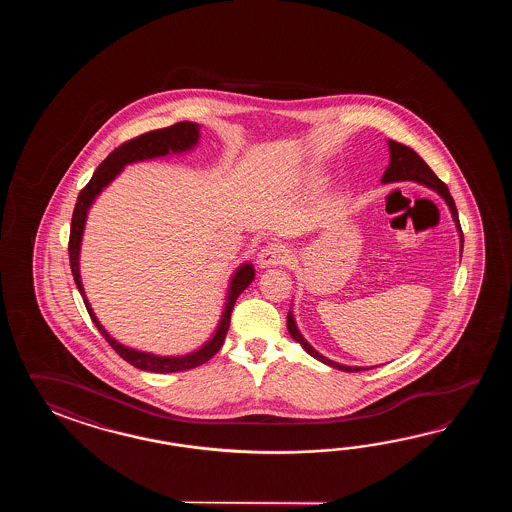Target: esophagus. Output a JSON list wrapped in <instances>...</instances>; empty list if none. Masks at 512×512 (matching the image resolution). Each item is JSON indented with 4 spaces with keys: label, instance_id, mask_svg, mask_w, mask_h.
Returning a JSON list of instances; mask_svg holds the SVG:
<instances>
[{
    "label": "esophagus",
    "instance_id": "esophagus-1",
    "mask_svg": "<svg viewBox=\"0 0 512 512\" xmlns=\"http://www.w3.org/2000/svg\"><path fill=\"white\" fill-rule=\"evenodd\" d=\"M287 260H289V251L283 247L282 243H269L258 254V265L261 269L282 265L287 263Z\"/></svg>",
    "mask_w": 512,
    "mask_h": 512
}]
</instances>
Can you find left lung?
<instances>
[{
    "label": "left lung",
    "mask_w": 512,
    "mask_h": 512,
    "mask_svg": "<svg viewBox=\"0 0 512 512\" xmlns=\"http://www.w3.org/2000/svg\"><path fill=\"white\" fill-rule=\"evenodd\" d=\"M388 148H390V164H388V168H386V172L382 175V183H399V181H414V183H419V185L428 186V188H432L434 192H437L439 196L445 199L446 205L450 208V212H452V218H454V223H456L457 232H459V241H461V252H463V232H461V225H459V216H457V208L456 203H454V199L450 196V192H448V186L437 177V175L432 172V168L428 166V164L417 155V153L412 150V148H408V146H404L401 142L388 141ZM287 329H289V335L302 346V348L311 355V357H315L316 360H320V362H324L327 366H331V368H337V370L342 371H362V370H371L373 366L370 368H360V366H344V364H338L335 360H329L324 355H320L318 351H316L304 337H302V333L298 331V327H296V322H294V316L291 311L287 313ZM377 368V366H375Z\"/></svg>",
    "instance_id": "left-lung-1"
}]
</instances>
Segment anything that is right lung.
I'll list each match as a JSON object with an SVG mask.
<instances>
[{
	"instance_id": "right-lung-1",
	"label": "right lung",
	"mask_w": 512,
	"mask_h": 512,
	"mask_svg": "<svg viewBox=\"0 0 512 512\" xmlns=\"http://www.w3.org/2000/svg\"><path fill=\"white\" fill-rule=\"evenodd\" d=\"M197 142H199V124H196V122H177L174 126H168L163 130L150 131V133H144L141 137H135L131 141L124 142L117 150L109 153L102 163L98 164L97 172L93 174L91 181L80 190L77 205L73 210V219H71L69 263H71V272H73L78 291L84 298L87 313L100 331V335L108 340L109 346L115 349L122 359L130 362L131 366H135L139 370L152 371V373H175V371L192 370V368L205 364L207 360L212 359L218 353L219 348L223 346V340L227 337V331H229L230 313L234 309V304H236L238 296L254 280L252 263H241L236 272L232 274L225 309H223L218 329L214 331L212 338L192 353H186L181 357H161V355H153V353H146V351H139V349L128 348V346L120 344L119 340L111 337L104 326L98 322L97 316L91 309V304L87 302L82 278H80V263H78L80 261V245H82V236H84L89 208L95 203L98 194L122 172V168L126 164L157 159V157H164V155H170V153L190 152L192 148H196Z\"/></svg>"
}]
</instances>
